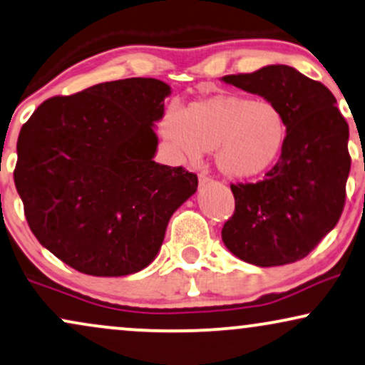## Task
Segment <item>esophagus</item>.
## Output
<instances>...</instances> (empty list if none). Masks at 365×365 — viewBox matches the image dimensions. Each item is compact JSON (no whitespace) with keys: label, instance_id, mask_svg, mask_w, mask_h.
<instances>
[{"label":"esophagus","instance_id":"esophagus-1","mask_svg":"<svg viewBox=\"0 0 365 365\" xmlns=\"http://www.w3.org/2000/svg\"><path fill=\"white\" fill-rule=\"evenodd\" d=\"M198 182H200V185H205L207 182H210V177H207L205 173H200L198 175Z\"/></svg>","mask_w":365,"mask_h":365}]
</instances>
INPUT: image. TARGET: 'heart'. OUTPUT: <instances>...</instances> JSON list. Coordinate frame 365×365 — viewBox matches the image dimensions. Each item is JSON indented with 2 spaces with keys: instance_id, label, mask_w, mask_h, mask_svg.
I'll return each instance as SVG.
<instances>
[{
  "instance_id": "1",
  "label": "heart",
  "mask_w": 365,
  "mask_h": 365,
  "mask_svg": "<svg viewBox=\"0 0 365 365\" xmlns=\"http://www.w3.org/2000/svg\"><path fill=\"white\" fill-rule=\"evenodd\" d=\"M161 131L185 160L215 151V165L227 178L244 180L264 173L283 150L288 123L273 101L244 94H217L170 110Z\"/></svg>"
}]
</instances>
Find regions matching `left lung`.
I'll return each instance as SVG.
<instances>
[{
	"mask_svg": "<svg viewBox=\"0 0 365 365\" xmlns=\"http://www.w3.org/2000/svg\"><path fill=\"white\" fill-rule=\"evenodd\" d=\"M224 82L283 109L288 135L279 160L256 183L230 185L234 214L222 241L251 264L283 266L307 257L339 222L350 172L349 124L322 82L288 66H267Z\"/></svg>",
	"mask_w": 365,
	"mask_h": 365,
	"instance_id": "8db88e82",
	"label": "left lung"
}]
</instances>
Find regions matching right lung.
Here are the masks:
<instances>
[{"label": "right lung", "instance_id": "obj_1", "mask_svg": "<svg viewBox=\"0 0 365 365\" xmlns=\"http://www.w3.org/2000/svg\"><path fill=\"white\" fill-rule=\"evenodd\" d=\"M165 82H103L43 101L21 126L13 172L43 247L91 276H126L158 255L195 173L153 161Z\"/></svg>", "mask_w": 365, "mask_h": 365}]
</instances>
